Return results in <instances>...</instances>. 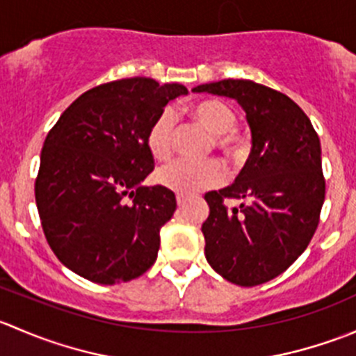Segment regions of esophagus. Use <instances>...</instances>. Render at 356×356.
I'll return each mask as SVG.
<instances>
[{
    "instance_id": "34e87169",
    "label": "esophagus",
    "mask_w": 356,
    "mask_h": 356,
    "mask_svg": "<svg viewBox=\"0 0 356 356\" xmlns=\"http://www.w3.org/2000/svg\"><path fill=\"white\" fill-rule=\"evenodd\" d=\"M175 200H177V204H179V207H184V204L188 203V198H186L184 195H177V198H175Z\"/></svg>"
}]
</instances>
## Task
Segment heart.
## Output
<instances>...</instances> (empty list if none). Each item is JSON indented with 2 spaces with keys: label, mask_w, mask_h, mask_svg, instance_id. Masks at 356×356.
I'll list each match as a JSON object with an SVG mask.
<instances>
[{
  "label": "heart",
  "mask_w": 356,
  "mask_h": 356,
  "mask_svg": "<svg viewBox=\"0 0 356 356\" xmlns=\"http://www.w3.org/2000/svg\"><path fill=\"white\" fill-rule=\"evenodd\" d=\"M191 113L215 136V145L229 156H241L245 141L236 131V113L225 103L204 99L191 106ZM177 115L172 108H163L149 125L146 145L156 160H167L174 152ZM225 170L217 160H188L179 158L156 170L155 181L161 188L181 195H195L222 184Z\"/></svg>",
  "instance_id": "heart-1"
}]
</instances>
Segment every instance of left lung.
I'll list each match as a JSON object with an SVG mask.
<instances>
[{
  "label": "left lung",
  "instance_id": "left-lung-1",
  "mask_svg": "<svg viewBox=\"0 0 356 356\" xmlns=\"http://www.w3.org/2000/svg\"><path fill=\"white\" fill-rule=\"evenodd\" d=\"M193 91L236 99L251 131L250 158L234 184L204 195V257L232 284H264L294 264L315 234L325 198L321 139L305 111L267 86L224 79ZM225 197L243 203L229 211Z\"/></svg>",
  "mask_w": 356,
  "mask_h": 356
}]
</instances>
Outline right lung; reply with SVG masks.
I'll use <instances>...</instances> for the list:
<instances>
[{
    "label": "right lung",
    "instance_id": "1",
    "mask_svg": "<svg viewBox=\"0 0 356 356\" xmlns=\"http://www.w3.org/2000/svg\"><path fill=\"white\" fill-rule=\"evenodd\" d=\"M182 84L132 77L89 89L46 136L35 179V204L58 260L88 281L118 284L156 260L160 229L175 195L141 182L155 167L149 125Z\"/></svg>",
    "mask_w": 356,
    "mask_h": 356
}]
</instances>
